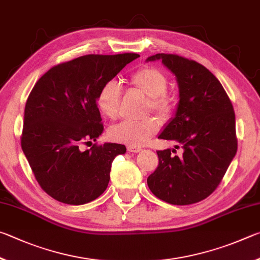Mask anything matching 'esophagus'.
Returning a JSON list of instances; mask_svg holds the SVG:
<instances>
[{
    "instance_id": "obj_1",
    "label": "esophagus",
    "mask_w": 260,
    "mask_h": 260,
    "mask_svg": "<svg viewBox=\"0 0 260 260\" xmlns=\"http://www.w3.org/2000/svg\"><path fill=\"white\" fill-rule=\"evenodd\" d=\"M126 148H127V152H131V153H138L142 151V148L137 146H133V145H129Z\"/></svg>"
}]
</instances>
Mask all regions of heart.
Wrapping results in <instances>:
<instances>
[{"mask_svg":"<svg viewBox=\"0 0 260 260\" xmlns=\"http://www.w3.org/2000/svg\"><path fill=\"white\" fill-rule=\"evenodd\" d=\"M136 90L148 97L149 108L161 117H169L174 112L175 99L168 94V79L165 73L152 66H145L136 71L129 79ZM121 89L115 81H108L100 88L97 94V107L111 120L118 115ZM158 130V122L154 117L143 121H122L109 127L108 137L114 142L133 146H142Z\"/></svg>","mask_w":260,"mask_h":260,"instance_id":"obj_1","label":"heart"}]
</instances>
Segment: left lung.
Wrapping results in <instances>:
<instances>
[{
  "label": "left lung",
  "mask_w": 260,
  "mask_h": 260,
  "mask_svg": "<svg viewBox=\"0 0 260 260\" xmlns=\"http://www.w3.org/2000/svg\"><path fill=\"white\" fill-rule=\"evenodd\" d=\"M155 60H162L176 76L179 89L175 116L158 138L174 140L183 154L157 151L158 167L147 178V185L162 201L187 206L202 201L217 188L234 158L235 114L220 82L201 63L177 54L147 58Z\"/></svg>",
  "instance_id": "1"
}]
</instances>
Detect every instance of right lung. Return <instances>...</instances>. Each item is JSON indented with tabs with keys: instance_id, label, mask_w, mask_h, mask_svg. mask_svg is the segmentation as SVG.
Segmentation results:
<instances>
[{
	"instance_id": "right-lung-1",
	"label": "right lung",
	"mask_w": 260,
	"mask_h": 260,
	"mask_svg": "<svg viewBox=\"0 0 260 260\" xmlns=\"http://www.w3.org/2000/svg\"><path fill=\"white\" fill-rule=\"evenodd\" d=\"M137 53L86 54L49 70L26 102L21 148L45 193L80 206L100 197L109 183L112 162L124 145L95 142L104 126L97 94L106 82L137 59Z\"/></svg>"
}]
</instances>
